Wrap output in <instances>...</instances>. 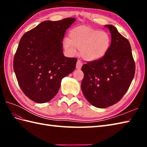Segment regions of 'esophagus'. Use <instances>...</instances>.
<instances>
[{
  "mask_svg": "<svg viewBox=\"0 0 147 147\" xmlns=\"http://www.w3.org/2000/svg\"><path fill=\"white\" fill-rule=\"evenodd\" d=\"M82 62H81L80 60H78L77 61V63H76V69H80L81 67H82Z\"/></svg>",
  "mask_w": 147,
  "mask_h": 147,
  "instance_id": "1",
  "label": "esophagus"
}]
</instances>
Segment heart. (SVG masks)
I'll list each match as a JSON object with an SVG mask.
<instances>
[{"label":"heart","instance_id":"b5f03b06","mask_svg":"<svg viewBox=\"0 0 147 147\" xmlns=\"http://www.w3.org/2000/svg\"><path fill=\"white\" fill-rule=\"evenodd\" d=\"M111 42V37L107 32L86 26H79L70 31L69 38L64 40L63 45L69 55H74L77 49H79L85 60L95 61L107 54Z\"/></svg>","mask_w":147,"mask_h":147}]
</instances>
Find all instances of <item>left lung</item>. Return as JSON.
Segmentation results:
<instances>
[{"instance_id": "1", "label": "left lung", "mask_w": 147, "mask_h": 147, "mask_svg": "<svg viewBox=\"0 0 147 147\" xmlns=\"http://www.w3.org/2000/svg\"><path fill=\"white\" fill-rule=\"evenodd\" d=\"M111 34L108 52L97 61L84 64L82 90L92 105L106 108L116 104L127 91L135 73V63L128 40L115 27L105 25Z\"/></svg>"}]
</instances>
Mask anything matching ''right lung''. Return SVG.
<instances>
[{"label": "right lung", "mask_w": 147, "mask_h": 147, "mask_svg": "<svg viewBox=\"0 0 147 147\" xmlns=\"http://www.w3.org/2000/svg\"><path fill=\"white\" fill-rule=\"evenodd\" d=\"M75 20L45 21L21 37L14 71L21 90L33 102L42 104L52 100L62 79L75 69L77 59L65 57L62 43L65 31Z\"/></svg>", "instance_id": "1"}]
</instances>
